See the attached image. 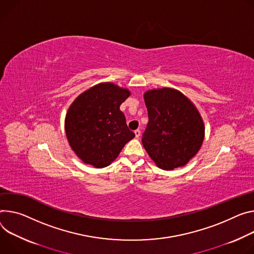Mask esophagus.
<instances>
[{"mask_svg":"<svg viewBox=\"0 0 254 254\" xmlns=\"http://www.w3.org/2000/svg\"><path fill=\"white\" fill-rule=\"evenodd\" d=\"M134 134H135V137H139L141 135V130L140 129H135L134 130Z\"/></svg>","mask_w":254,"mask_h":254,"instance_id":"34e87169","label":"esophagus"}]
</instances>
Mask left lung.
<instances>
[{
  "label": "left lung",
  "mask_w": 254,
  "mask_h": 254,
  "mask_svg": "<svg viewBox=\"0 0 254 254\" xmlns=\"http://www.w3.org/2000/svg\"><path fill=\"white\" fill-rule=\"evenodd\" d=\"M149 123L142 143L155 164L164 170L187 165L201 147L204 126L194 104L172 88L144 94Z\"/></svg>",
  "instance_id": "1"
}]
</instances>
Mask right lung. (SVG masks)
Returning a JSON list of instances; mask_svg holds the SVG:
<instances>
[{"instance_id": "add662e5", "label": "right lung", "mask_w": 254, "mask_h": 254, "mask_svg": "<svg viewBox=\"0 0 254 254\" xmlns=\"http://www.w3.org/2000/svg\"><path fill=\"white\" fill-rule=\"evenodd\" d=\"M129 95L127 89L100 83L83 92L68 107L65 135L84 163L96 168L108 166L134 137L120 109Z\"/></svg>"}]
</instances>
